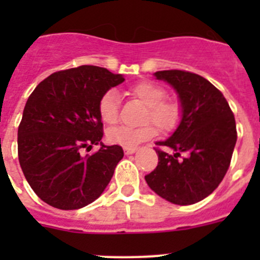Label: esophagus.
Returning a JSON list of instances; mask_svg holds the SVG:
<instances>
[{
  "instance_id": "1",
  "label": "esophagus",
  "mask_w": 260,
  "mask_h": 260,
  "mask_svg": "<svg viewBox=\"0 0 260 260\" xmlns=\"http://www.w3.org/2000/svg\"><path fill=\"white\" fill-rule=\"evenodd\" d=\"M126 155H133V153L137 152V148H123Z\"/></svg>"
}]
</instances>
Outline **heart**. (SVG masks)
<instances>
[{
	"instance_id": "obj_1",
	"label": "heart",
	"mask_w": 260,
	"mask_h": 260,
	"mask_svg": "<svg viewBox=\"0 0 260 260\" xmlns=\"http://www.w3.org/2000/svg\"><path fill=\"white\" fill-rule=\"evenodd\" d=\"M128 92L147 107L144 122L152 121L162 132H172L178 126L182 117V107L176 99H165L167 91L164 87L152 82H139L134 84ZM98 110L103 122L107 125H114L118 121L119 113L118 93L114 89L107 91L99 100ZM155 135L156 128L152 125H144L135 128L118 126L110 128L107 133V139L109 143L116 146L134 148Z\"/></svg>"
}]
</instances>
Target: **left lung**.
Instances as JSON below:
<instances>
[{
    "label": "left lung",
    "mask_w": 260,
    "mask_h": 260,
    "mask_svg": "<svg viewBox=\"0 0 260 260\" xmlns=\"http://www.w3.org/2000/svg\"><path fill=\"white\" fill-rule=\"evenodd\" d=\"M153 75L176 91L182 117L171 137L156 142L173 153L156 148L158 164L144 178L162 199L189 206L208 197L224 178L237 142L236 121L224 95L201 75L182 70Z\"/></svg>",
    "instance_id": "left-lung-1"
}]
</instances>
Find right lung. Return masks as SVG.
Here are the masks:
<instances>
[{
	"label": "right lung",
	"mask_w": 260,
	"mask_h": 260,
	"mask_svg": "<svg viewBox=\"0 0 260 260\" xmlns=\"http://www.w3.org/2000/svg\"><path fill=\"white\" fill-rule=\"evenodd\" d=\"M125 80L83 65L53 73L29 95L18 127V157L39 198L58 210H78L103 194L123 157L122 147L102 142L99 100ZM101 148L88 156L82 148Z\"/></svg>",
	"instance_id": "1"
}]
</instances>
